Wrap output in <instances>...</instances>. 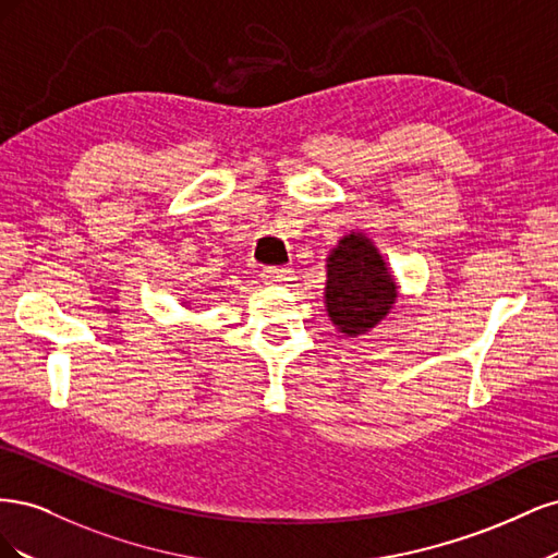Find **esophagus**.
<instances>
[{
    "label": "esophagus",
    "instance_id": "1",
    "mask_svg": "<svg viewBox=\"0 0 558 558\" xmlns=\"http://www.w3.org/2000/svg\"><path fill=\"white\" fill-rule=\"evenodd\" d=\"M263 281L265 283H289V281H293V269L291 267H265Z\"/></svg>",
    "mask_w": 558,
    "mask_h": 558
}]
</instances>
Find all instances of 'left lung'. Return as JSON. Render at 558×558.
<instances>
[{
    "instance_id": "1",
    "label": "left lung",
    "mask_w": 558,
    "mask_h": 558,
    "mask_svg": "<svg viewBox=\"0 0 558 558\" xmlns=\"http://www.w3.org/2000/svg\"><path fill=\"white\" fill-rule=\"evenodd\" d=\"M398 300V283L375 242L351 230L326 258L324 302L332 326L361 337L388 316Z\"/></svg>"
}]
</instances>
